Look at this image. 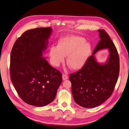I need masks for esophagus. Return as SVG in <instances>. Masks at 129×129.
Masks as SVG:
<instances>
[{
  "label": "esophagus",
  "instance_id": "obj_1",
  "mask_svg": "<svg viewBox=\"0 0 129 129\" xmlns=\"http://www.w3.org/2000/svg\"><path fill=\"white\" fill-rule=\"evenodd\" d=\"M62 78H63V80H67L68 78V76L66 75L63 74L62 75Z\"/></svg>",
  "mask_w": 129,
  "mask_h": 129
}]
</instances>
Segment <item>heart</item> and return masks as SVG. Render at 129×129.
<instances>
[{
    "mask_svg": "<svg viewBox=\"0 0 129 129\" xmlns=\"http://www.w3.org/2000/svg\"><path fill=\"white\" fill-rule=\"evenodd\" d=\"M92 47L82 37L68 36L62 37L58 42L57 47L50 49L51 63L58 66L67 56L66 64L72 70L78 71L86 64L91 52Z\"/></svg>",
    "mask_w": 129,
    "mask_h": 129,
    "instance_id": "heart-1",
    "label": "heart"
}]
</instances>
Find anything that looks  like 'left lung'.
<instances>
[{
	"label": "left lung",
	"instance_id": "1",
	"mask_svg": "<svg viewBox=\"0 0 129 129\" xmlns=\"http://www.w3.org/2000/svg\"><path fill=\"white\" fill-rule=\"evenodd\" d=\"M99 41L85 65L70 75L72 91L75 102L85 108L98 106L112 94L119 74V57L117 50L104 29L98 30ZM107 48L109 55L104 63L98 62L95 54Z\"/></svg>",
	"mask_w": 129,
	"mask_h": 129
}]
</instances>
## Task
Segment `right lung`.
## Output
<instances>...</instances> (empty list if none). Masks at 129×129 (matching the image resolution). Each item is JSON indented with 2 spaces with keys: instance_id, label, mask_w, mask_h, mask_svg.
Here are the masks:
<instances>
[{
  "instance_id": "add662e5",
  "label": "right lung",
  "mask_w": 129,
  "mask_h": 129,
  "mask_svg": "<svg viewBox=\"0 0 129 129\" xmlns=\"http://www.w3.org/2000/svg\"><path fill=\"white\" fill-rule=\"evenodd\" d=\"M52 33L51 27L28 30L17 39L11 50V81L21 99L30 105L50 104L62 81L61 73L43 57Z\"/></svg>"
}]
</instances>
